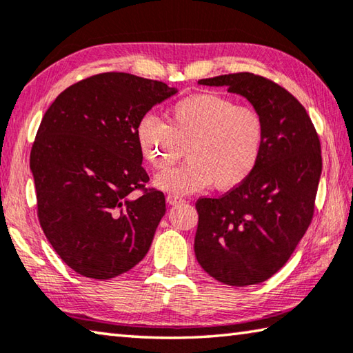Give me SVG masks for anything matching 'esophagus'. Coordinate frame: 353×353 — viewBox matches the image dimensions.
Returning <instances> with one entry per match:
<instances>
[{
	"instance_id": "1",
	"label": "esophagus",
	"mask_w": 353,
	"mask_h": 353,
	"mask_svg": "<svg viewBox=\"0 0 353 353\" xmlns=\"http://www.w3.org/2000/svg\"><path fill=\"white\" fill-rule=\"evenodd\" d=\"M166 202H168L170 205H177V204H182V202H185L182 198H179V196H172L170 194L168 198H166Z\"/></svg>"
}]
</instances>
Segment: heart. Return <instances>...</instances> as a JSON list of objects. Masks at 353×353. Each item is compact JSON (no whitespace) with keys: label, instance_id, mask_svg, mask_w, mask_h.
I'll return each instance as SVG.
<instances>
[{"label":"heart","instance_id":"heart-1","mask_svg":"<svg viewBox=\"0 0 353 353\" xmlns=\"http://www.w3.org/2000/svg\"><path fill=\"white\" fill-rule=\"evenodd\" d=\"M137 141L155 170L174 165L187 148L188 162L155 177V187L185 196L214 185L219 191L240 187L254 174L266 143L261 115L218 93L179 99L166 121L146 115L137 126Z\"/></svg>","mask_w":353,"mask_h":353}]
</instances>
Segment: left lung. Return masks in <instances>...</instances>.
<instances>
[{"label":"left lung","instance_id":"obj_1","mask_svg":"<svg viewBox=\"0 0 353 353\" xmlns=\"http://www.w3.org/2000/svg\"><path fill=\"white\" fill-rule=\"evenodd\" d=\"M198 83L246 98L265 121L266 143L246 182L196 202V259L224 285L261 283L290 260L312 223L322 172L318 134L303 105L265 77L236 73Z\"/></svg>","mask_w":353,"mask_h":353}]
</instances>
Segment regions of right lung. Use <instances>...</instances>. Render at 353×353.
Returning a JSON list of instances; mask_svg holds the SVG:
<instances>
[{"mask_svg": "<svg viewBox=\"0 0 353 353\" xmlns=\"http://www.w3.org/2000/svg\"><path fill=\"white\" fill-rule=\"evenodd\" d=\"M177 93L163 82L103 73L68 87L41 118L31 149L40 225L83 277L107 280L140 263L166 212L146 190L137 126Z\"/></svg>", "mask_w": 353, "mask_h": 353, "instance_id": "add662e5", "label": "right lung"}]
</instances>
